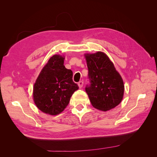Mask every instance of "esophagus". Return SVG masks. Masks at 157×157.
<instances>
[{"mask_svg":"<svg viewBox=\"0 0 157 157\" xmlns=\"http://www.w3.org/2000/svg\"><path fill=\"white\" fill-rule=\"evenodd\" d=\"M83 84H84V82H83L82 81H80V82H78V87H79L80 88H81L83 86Z\"/></svg>","mask_w":157,"mask_h":157,"instance_id":"1","label":"esophagus"}]
</instances>
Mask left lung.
<instances>
[{
	"label": "left lung",
	"instance_id": "left-lung-1",
	"mask_svg": "<svg viewBox=\"0 0 157 157\" xmlns=\"http://www.w3.org/2000/svg\"><path fill=\"white\" fill-rule=\"evenodd\" d=\"M89 84L85 90L94 107L106 111L115 108L123 98L124 86L112 61L101 52L86 54Z\"/></svg>",
	"mask_w": 157,
	"mask_h": 157
}]
</instances>
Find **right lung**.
Wrapping results in <instances>:
<instances>
[{"instance_id":"1","label":"right lung","mask_w":157,"mask_h":157,"mask_svg":"<svg viewBox=\"0 0 157 157\" xmlns=\"http://www.w3.org/2000/svg\"><path fill=\"white\" fill-rule=\"evenodd\" d=\"M64 58L54 55L42 69L33 87V99L41 111L58 115L68 105L73 94L78 89L73 72L65 67Z\"/></svg>"}]
</instances>
